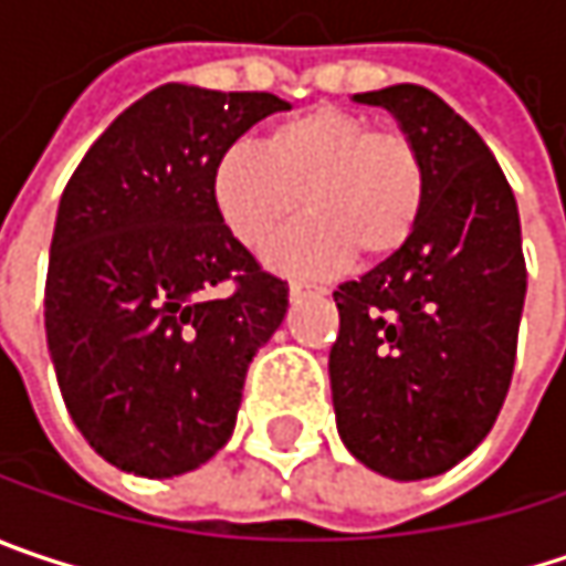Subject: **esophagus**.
<instances>
[{
  "mask_svg": "<svg viewBox=\"0 0 566 566\" xmlns=\"http://www.w3.org/2000/svg\"><path fill=\"white\" fill-rule=\"evenodd\" d=\"M290 296H293V300H303V296H325V290L315 286V283H305V280H293V283H290Z\"/></svg>",
  "mask_w": 566,
  "mask_h": 566,
  "instance_id": "34e87169",
  "label": "esophagus"
}]
</instances>
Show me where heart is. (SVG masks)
Returning a JSON list of instances; mask_svg holds the SVG:
<instances>
[{
	"instance_id": "b5f03b06",
	"label": "heart",
	"mask_w": 566,
	"mask_h": 566,
	"mask_svg": "<svg viewBox=\"0 0 566 566\" xmlns=\"http://www.w3.org/2000/svg\"><path fill=\"white\" fill-rule=\"evenodd\" d=\"M212 199L248 248H263L303 206L308 219L270 244L266 263L332 273L354 251L380 261L412 238L424 209V164L406 135L318 105L273 125L261 144H231L212 170Z\"/></svg>"
}]
</instances>
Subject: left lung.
Segmentation results:
<instances>
[{
	"mask_svg": "<svg viewBox=\"0 0 566 566\" xmlns=\"http://www.w3.org/2000/svg\"><path fill=\"white\" fill-rule=\"evenodd\" d=\"M386 108L424 164L412 238L335 290L328 354L344 448L389 480L438 476L490 434L525 305L522 224L493 150L416 83L357 93Z\"/></svg>",
	"mask_w": 566,
	"mask_h": 566,
	"instance_id": "obj_1",
	"label": "left lung"
}]
</instances>
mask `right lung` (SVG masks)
<instances>
[{
    "label": "right lung",
    "mask_w": 566,
    "mask_h": 566,
    "mask_svg": "<svg viewBox=\"0 0 566 566\" xmlns=\"http://www.w3.org/2000/svg\"><path fill=\"white\" fill-rule=\"evenodd\" d=\"M290 102L164 83L86 150L54 222L44 328L70 419L125 473L167 480L234 431L248 364L290 290L263 273L212 199V170ZM235 290L224 301L211 286Z\"/></svg>",
    "instance_id": "add662e5"
}]
</instances>
